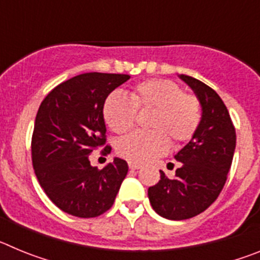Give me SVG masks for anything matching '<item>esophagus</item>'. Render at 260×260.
Masks as SVG:
<instances>
[{
  "instance_id": "34e87169",
  "label": "esophagus",
  "mask_w": 260,
  "mask_h": 260,
  "mask_svg": "<svg viewBox=\"0 0 260 260\" xmlns=\"http://www.w3.org/2000/svg\"><path fill=\"white\" fill-rule=\"evenodd\" d=\"M142 165L138 164V162H134V161H128V168L132 169V171H137V169H139Z\"/></svg>"
}]
</instances>
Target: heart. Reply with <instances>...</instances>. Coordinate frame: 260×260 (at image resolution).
Masks as SVG:
<instances>
[{"mask_svg": "<svg viewBox=\"0 0 260 260\" xmlns=\"http://www.w3.org/2000/svg\"><path fill=\"white\" fill-rule=\"evenodd\" d=\"M137 109H152L148 132L127 135L117 144V152L128 161L138 164L155 160L174 144L189 142L202 121L199 99L185 93L178 83L171 79H148L133 87L130 98L121 91H113L105 99L103 116L112 132L126 134L135 126Z\"/></svg>", "mask_w": 260, "mask_h": 260, "instance_id": "1", "label": "heart"}]
</instances>
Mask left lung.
Masks as SVG:
<instances>
[{"label": "left lung", "mask_w": 260, "mask_h": 260, "mask_svg": "<svg viewBox=\"0 0 260 260\" xmlns=\"http://www.w3.org/2000/svg\"><path fill=\"white\" fill-rule=\"evenodd\" d=\"M202 105V121L190 142L174 158L180 161L176 176L148 189L156 213L169 220H185L207 210L226 181L236 150V128L224 102L211 87L189 75H180Z\"/></svg>", "instance_id": "left-lung-1"}]
</instances>
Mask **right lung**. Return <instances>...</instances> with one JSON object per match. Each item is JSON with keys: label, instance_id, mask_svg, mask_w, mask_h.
<instances>
[{"label": "right lung", "instance_id": "obj_1", "mask_svg": "<svg viewBox=\"0 0 260 260\" xmlns=\"http://www.w3.org/2000/svg\"><path fill=\"white\" fill-rule=\"evenodd\" d=\"M126 74L86 73L53 88L43 100L32 134V164L39 183L59 210L77 217H96L114 203L127 174V162L114 157L103 169L89 153L105 139L103 105ZM105 146L103 155L110 152Z\"/></svg>", "mask_w": 260, "mask_h": 260}]
</instances>
